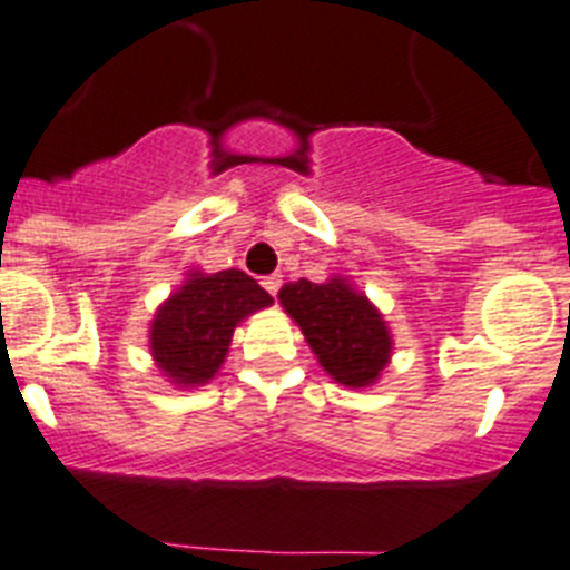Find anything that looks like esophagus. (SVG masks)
<instances>
[{"label": "esophagus", "mask_w": 570, "mask_h": 570, "mask_svg": "<svg viewBox=\"0 0 570 570\" xmlns=\"http://www.w3.org/2000/svg\"><path fill=\"white\" fill-rule=\"evenodd\" d=\"M261 286H264V289L269 292V295H278V289H281V275H267V278L261 281Z\"/></svg>", "instance_id": "1"}]
</instances>
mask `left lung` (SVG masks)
I'll use <instances>...</instances> for the list:
<instances>
[{"label":"left lung","mask_w":570,"mask_h":570,"mask_svg":"<svg viewBox=\"0 0 570 570\" xmlns=\"http://www.w3.org/2000/svg\"><path fill=\"white\" fill-rule=\"evenodd\" d=\"M278 301L301 326L317 363L332 380L368 387L391 360L393 340L374 303L345 278L312 284L301 278L281 286Z\"/></svg>","instance_id":"8db88e82"}]
</instances>
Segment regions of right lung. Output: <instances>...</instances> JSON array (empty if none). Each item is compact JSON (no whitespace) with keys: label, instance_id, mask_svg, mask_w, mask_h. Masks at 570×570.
<instances>
[{"label":"right lung","instance_id":"obj_1","mask_svg":"<svg viewBox=\"0 0 570 570\" xmlns=\"http://www.w3.org/2000/svg\"><path fill=\"white\" fill-rule=\"evenodd\" d=\"M273 297L242 269L190 273L188 281L157 309L148 332V348L174 385H205L222 368L233 328Z\"/></svg>","mask_w":570,"mask_h":570}]
</instances>
